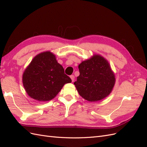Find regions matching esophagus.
Here are the masks:
<instances>
[{"label":"esophagus","mask_w":147,"mask_h":147,"mask_svg":"<svg viewBox=\"0 0 147 147\" xmlns=\"http://www.w3.org/2000/svg\"><path fill=\"white\" fill-rule=\"evenodd\" d=\"M70 78H71V80H72V82H74V80H75V77H74V75H70Z\"/></svg>","instance_id":"obj_1"}]
</instances>
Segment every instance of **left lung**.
Here are the masks:
<instances>
[{
	"label": "left lung",
	"instance_id": "8db88e82",
	"mask_svg": "<svg viewBox=\"0 0 147 147\" xmlns=\"http://www.w3.org/2000/svg\"><path fill=\"white\" fill-rule=\"evenodd\" d=\"M80 75L74 82L82 97L90 102L100 100L112 91L115 75L107 61L96 55L78 65Z\"/></svg>",
	"mask_w": 147,
	"mask_h": 147
}]
</instances>
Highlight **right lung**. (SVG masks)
I'll return each instance as SVG.
<instances>
[{
	"instance_id": "1",
	"label": "right lung",
	"mask_w": 147,
	"mask_h": 147,
	"mask_svg": "<svg viewBox=\"0 0 147 147\" xmlns=\"http://www.w3.org/2000/svg\"><path fill=\"white\" fill-rule=\"evenodd\" d=\"M72 80L50 51L35 56L23 75L24 87L28 95L39 101H48L58 94Z\"/></svg>"
}]
</instances>
